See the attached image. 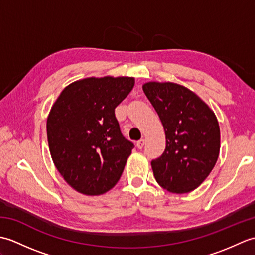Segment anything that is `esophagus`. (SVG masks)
<instances>
[{
  "label": "esophagus",
  "mask_w": 255,
  "mask_h": 255,
  "mask_svg": "<svg viewBox=\"0 0 255 255\" xmlns=\"http://www.w3.org/2000/svg\"><path fill=\"white\" fill-rule=\"evenodd\" d=\"M144 143H145V140H144V139H140L139 141H137V147H138V149H142Z\"/></svg>",
  "instance_id": "obj_1"
}]
</instances>
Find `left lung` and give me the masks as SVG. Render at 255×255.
Segmentation results:
<instances>
[{
  "label": "left lung",
  "mask_w": 255,
  "mask_h": 255,
  "mask_svg": "<svg viewBox=\"0 0 255 255\" xmlns=\"http://www.w3.org/2000/svg\"><path fill=\"white\" fill-rule=\"evenodd\" d=\"M142 89L165 131L164 152L151 162L155 180L171 193L192 192L210 174L219 156L217 117L183 85L153 81Z\"/></svg>",
  "instance_id": "8db88e82"
}]
</instances>
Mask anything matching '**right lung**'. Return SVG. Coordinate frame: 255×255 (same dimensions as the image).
I'll return each instance as SVG.
<instances>
[{
    "label": "right lung",
    "instance_id": "obj_1",
    "mask_svg": "<svg viewBox=\"0 0 255 255\" xmlns=\"http://www.w3.org/2000/svg\"><path fill=\"white\" fill-rule=\"evenodd\" d=\"M134 85L130 77L85 78L69 84L47 118L53 163L70 186L90 196L116 185L133 143L125 138L115 108Z\"/></svg>",
    "mask_w": 255,
    "mask_h": 255
}]
</instances>
